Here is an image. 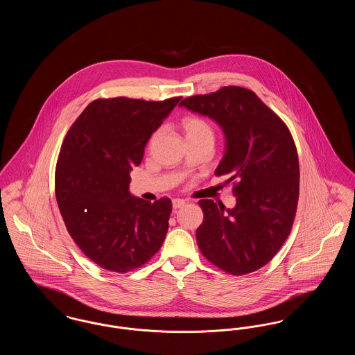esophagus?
Instances as JSON below:
<instances>
[{"label":"esophagus","mask_w":355,"mask_h":355,"mask_svg":"<svg viewBox=\"0 0 355 355\" xmlns=\"http://www.w3.org/2000/svg\"><path fill=\"white\" fill-rule=\"evenodd\" d=\"M185 203L186 202L184 200H173V209H174V210H177V209L182 207Z\"/></svg>","instance_id":"34e87169"}]
</instances>
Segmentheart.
Wrapping results in <instances>:
<instances>
[{"label":"heart","instance_id":"obj_1","mask_svg":"<svg viewBox=\"0 0 355 355\" xmlns=\"http://www.w3.org/2000/svg\"><path fill=\"white\" fill-rule=\"evenodd\" d=\"M182 129L185 132L189 142L191 141H202V139H214V132L207 121L190 116L182 119Z\"/></svg>","mask_w":355,"mask_h":355}]
</instances>
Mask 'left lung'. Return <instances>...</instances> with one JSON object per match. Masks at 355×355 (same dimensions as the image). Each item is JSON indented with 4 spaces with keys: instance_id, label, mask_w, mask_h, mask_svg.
Segmentation results:
<instances>
[{
    "instance_id": "8db88e82",
    "label": "left lung",
    "mask_w": 355,
    "mask_h": 355,
    "mask_svg": "<svg viewBox=\"0 0 355 355\" xmlns=\"http://www.w3.org/2000/svg\"><path fill=\"white\" fill-rule=\"evenodd\" d=\"M181 106L214 119L226 137L216 175L234 181L236 207L201 200L197 243L207 261L233 275L261 269L291 232L300 197V164L294 139L269 106L249 89L223 86L191 96Z\"/></svg>"
}]
</instances>
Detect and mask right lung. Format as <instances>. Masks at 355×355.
<instances>
[{"label":"right lung","mask_w":355,"mask_h":355,"mask_svg":"<svg viewBox=\"0 0 355 355\" xmlns=\"http://www.w3.org/2000/svg\"><path fill=\"white\" fill-rule=\"evenodd\" d=\"M181 98H98L62 142L54 178L57 203L76 245L105 270L141 268L164 243L171 201L133 197L129 173Z\"/></svg>","instance_id":"1"}]
</instances>
